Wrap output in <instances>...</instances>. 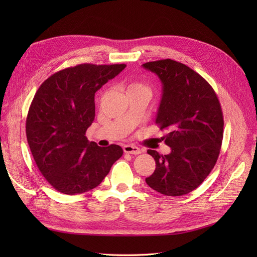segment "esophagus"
Segmentation results:
<instances>
[{
    "label": "esophagus",
    "instance_id": "esophagus-1",
    "mask_svg": "<svg viewBox=\"0 0 257 257\" xmlns=\"http://www.w3.org/2000/svg\"><path fill=\"white\" fill-rule=\"evenodd\" d=\"M123 151L125 153H130V154H141L142 150L139 149L138 147L133 146V145H125L123 147Z\"/></svg>",
    "mask_w": 257,
    "mask_h": 257
}]
</instances>
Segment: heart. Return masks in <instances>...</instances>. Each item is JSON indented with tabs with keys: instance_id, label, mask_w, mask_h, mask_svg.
Instances as JSON below:
<instances>
[{
	"instance_id": "1",
	"label": "heart",
	"mask_w": 257,
	"mask_h": 257,
	"mask_svg": "<svg viewBox=\"0 0 257 257\" xmlns=\"http://www.w3.org/2000/svg\"><path fill=\"white\" fill-rule=\"evenodd\" d=\"M136 91H146L150 93V89L146 84L138 81H131L126 85V92H136Z\"/></svg>"
}]
</instances>
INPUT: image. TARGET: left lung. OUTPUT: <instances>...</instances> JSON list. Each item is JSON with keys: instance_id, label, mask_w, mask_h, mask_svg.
Masks as SVG:
<instances>
[{"instance_id": "obj_1", "label": "left lung", "mask_w": 257, "mask_h": 257, "mask_svg": "<svg viewBox=\"0 0 257 257\" xmlns=\"http://www.w3.org/2000/svg\"><path fill=\"white\" fill-rule=\"evenodd\" d=\"M143 67L157 74L162 99L155 123L168 130L169 154L148 150L155 161L147 184L167 196L185 195L204 182L214 167L223 139V112L219 99L203 77L170 59L148 62Z\"/></svg>"}]
</instances>
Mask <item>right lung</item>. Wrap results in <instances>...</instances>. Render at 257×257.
Listing matches in <instances>:
<instances>
[{
	"label": "right lung",
	"mask_w": 257,
	"mask_h": 257,
	"mask_svg": "<svg viewBox=\"0 0 257 257\" xmlns=\"http://www.w3.org/2000/svg\"><path fill=\"white\" fill-rule=\"evenodd\" d=\"M125 64H79L51 75L35 93L27 116V139L33 159L52 188L75 195L96 188L123 150L98 147L85 132L95 116L97 90Z\"/></svg>",
	"instance_id": "right-lung-1"
}]
</instances>
